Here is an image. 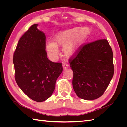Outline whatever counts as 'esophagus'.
Listing matches in <instances>:
<instances>
[{
  "label": "esophagus",
  "mask_w": 127,
  "mask_h": 127,
  "mask_svg": "<svg viewBox=\"0 0 127 127\" xmlns=\"http://www.w3.org/2000/svg\"><path fill=\"white\" fill-rule=\"evenodd\" d=\"M69 66V65L68 64H66V63H64L63 64V67L64 69H66V68H68Z\"/></svg>",
  "instance_id": "esophagus-1"
}]
</instances>
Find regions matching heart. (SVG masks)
Returning <instances> with one entry per match:
<instances>
[{"label": "heart", "mask_w": 127, "mask_h": 127, "mask_svg": "<svg viewBox=\"0 0 127 127\" xmlns=\"http://www.w3.org/2000/svg\"><path fill=\"white\" fill-rule=\"evenodd\" d=\"M89 33V30L83 27H75L64 31L55 35L53 42L46 44V50L50 56L56 58L58 52V47H63L64 55L69 57L76 51Z\"/></svg>", "instance_id": "heart-1"}]
</instances>
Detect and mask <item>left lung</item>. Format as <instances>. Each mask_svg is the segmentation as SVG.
Here are the masks:
<instances>
[{
    "label": "left lung",
    "instance_id": "left-lung-1",
    "mask_svg": "<svg viewBox=\"0 0 127 127\" xmlns=\"http://www.w3.org/2000/svg\"><path fill=\"white\" fill-rule=\"evenodd\" d=\"M113 58L106 39L82 44L70 57L72 86L79 98L93 100L104 94L113 76Z\"/></svg>",
    "mask_w": 127,
    "mask_h": 127
}]
</instances>
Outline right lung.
I'll return each mask as SVG.
<instances>
[{
  "instance_id": "add662e5",
  "label": "right lung",
  "mask_w": 127,
  "mask_h": 127,
  "mask_svg": "<svg viewBox=\"0 0 127 127\" xmlns=\"http://www.w3.org/2000/svg\"><path fill=\"white\" fill-rule=\"evenodd\" d=\"M37 25L31 26L19 40L13 63L18 86L29 98L41 102L52 94L63 66L48 59L45 35Z\"/></svg>"
}]
</instances>
